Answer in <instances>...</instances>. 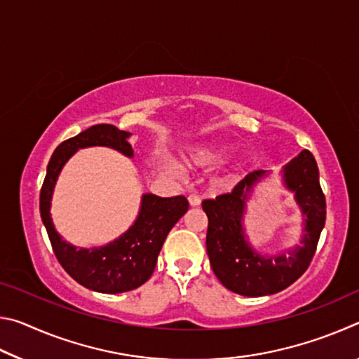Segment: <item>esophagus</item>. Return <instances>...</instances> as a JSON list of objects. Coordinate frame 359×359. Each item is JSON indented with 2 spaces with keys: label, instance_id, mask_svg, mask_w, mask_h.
Wrapping results in <instances>:
<instances>
[{
  "label": "esophagus",
  "instance_id": "34e87169",
  "mask_svg": "<svg viewBox=\"0 0 359 359\" xmlns=\"http://www.w3.org/2000/svg\"><path fill=\"white\" fill-rule=\"evenodd\" d=\"M188 203H190L191 208H196V205L201 204V198L196 196V194H190V196H188Z\"/></svg>",
  "mask_w": 359,
  "mask_h": 359
}]
</instances>
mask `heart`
<instances>
[{"mask_svg": "<svg viewBox=\"0 0 359 359\" xmlns=\"http://www.w3.org/2000/svg\"><path fill=\"white\" fill-rule=\"evenodd\" d=\"M228 155L229 150L223 145H204V147H199L188 154L185 161L187 165L194 168H210L220 165L226 160Z\"/></svg>", "mask_w": 359, "mask_h": 359, "instance_id": "1", "label": "heart"}]
</instances>
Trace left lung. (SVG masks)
Returning <instances> with one entry per match:
<instances>
[{
    "label": "left lung",
    "mask_w": 359,
    "mask_h": 359,
    "mask_svg": "<svg viewBox=\"0 0 359 359\" xmlns=\"http://www.w3.org/2000/svg\"><path fill=\"white\" fill-rule=\"evenodd\" d=\"M269 171H253L234 190L203 201L209 218L208 255L214 274L223 287L248 297L274 294L296 282L311 264L326 220L318 166L309 150H302L282 169V182L293 193L302 215L299 245L276 255H261L248 241L244 228L247 201L253 188Z\"/></svg>",
    "instance_id": "8db88e82"
}]
</instances>
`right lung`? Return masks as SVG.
I'll return each instance as SVG.
<instances>
[{"mask_svg": "<svg viewBox=\"0 0 359 359\" xmlns=\"http://www.w3.org/2000/svg\"><path fill=\"white\" fill-rule=\"evenodd\" d=\"M131 133L114 125H93L58 145L47 165V174L41 188L39 209L48 239L63 269L82 287L98 293L117 294L141 287L154 274L158 255L166 236L188 210L185 196L160 198L145 193L135 223L120 238L106 245L83 248L66 242L57 233L52 222L50 205L53 190L63 166L79 149L109 147L133 158Z\"/></svg>", "mask_w": 359, "mask_h": 359, "instance_id": "1", "label": "right lung"}]
</instances>
